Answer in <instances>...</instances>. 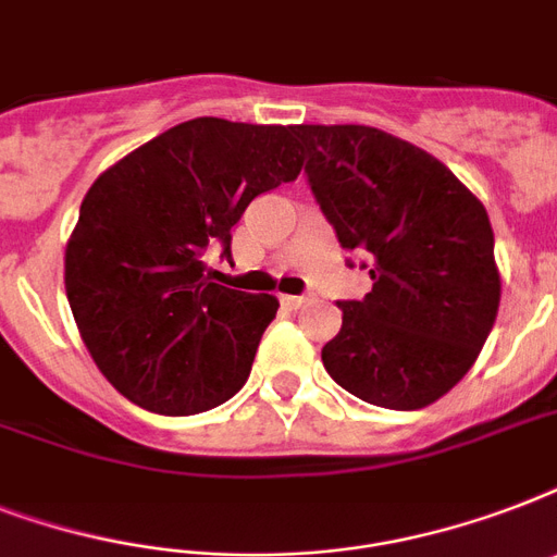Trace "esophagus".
Here are the masks:
<instances>
[{"mask_svg":"<svg viewBox=\"0 0 557 557\" xmlns=\"http://www.w3.org/2000/svg\"><path fill=\"white\" fill-rule=\"evenodd\" d=\"M280 304L286 306V309H300L306 304V297H297V295H283L280 297Z\"/></svg>","mask_w":557,"mask_h":557,"instance_id":"obj_1","label":"esophagus"}]
</instances>
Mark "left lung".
Returning a JSON list of instances; mask_svg holds the SVG:
<instances>
[{"label":"left lung","mask_w":557,"mask_h":557,"mask_svg":"<svg viewBox=\"0 0 557 557\" xmlns=\"http://www.w3.org/2000/svg\"><path fill=\"white\" fill-rule=\"evenodd\" d=\"M292 133L341 248L370 257L372 292L338 300L344 323L323 367L370 405H433L471 370L500 306L483 201L431 152L375 126Z\"/></svg>","instance_id":"obj_1"}]
</instances>
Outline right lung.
I'll list each match as a JSON object with an SVG mask.
<instances>
[{
	"label": "right lung",
	"instance_id": "right-lung-1",
	"mask_svg": "<svg viewBox=\"0 0 557 557\" xmlns=\"http://www.w3.org/2000/svg\"><path fill=\"white\" fill-rule=\"evenodd\" d=\"M304 168L292 126L193 117L103 170L65 245V295L81 338L133 405L190 416L251 372L277 297L210 283L222 245L260 193Z\"/></svg>",
	"mask_w": 557,
	"mask_h": 557
}]
</instances>
